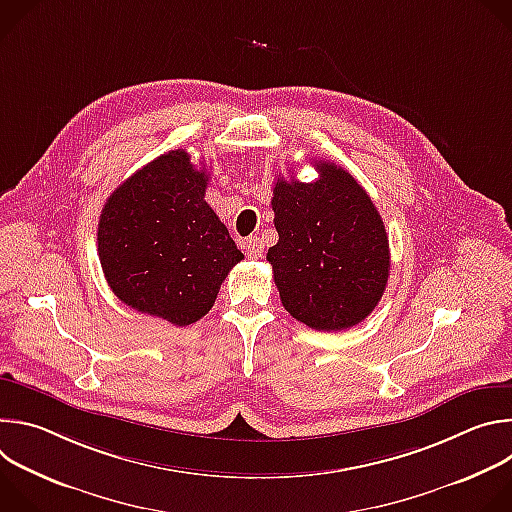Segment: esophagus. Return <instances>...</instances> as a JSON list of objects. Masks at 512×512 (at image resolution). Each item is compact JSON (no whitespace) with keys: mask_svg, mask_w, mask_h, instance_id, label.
Listing matches in <instances>:
<instances>
[{"mask_svg":"<svg viewBox=\"0 0 512 512\" xmlns=\"http://www.w3.org/2000/svg\"><path fill=\"white\" fill-rule=\"evenodd\" d=\"M263 247L265 245H263V241L259 237H249L247 243H245V253H247V257L257 259V257L263 255Z\"/></svg>","mask_w":512,"mask_h":512,"instance_id":"1","label":"esophagus"}]
</instances>
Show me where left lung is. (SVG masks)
Returning a JSON list of instances; mask_svg holds the SVG:
<instances>
[{
    "label": "left lung",
    "instance_id": "1",
    "mask_svg": "<svg viewBox=\"0 0 512 512\" xmlns=\"http://www.w3.org/2000/svg\"><path fill=\"white\" fill-rule=\"evenodd\" d=\"M316 182L277 178L271 208L279 241L267 261L283 308L298 322L340 332L367 318L387 287L391 255L371 196L346 170L318 162Z\"/></svg>",
    "mask_w": 512,
    "mask_h": 512
}]
</instances>
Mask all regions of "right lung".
<instances>
[{
  "label": "right lung",
  "mask_w": 512,
  "mask_h": 512,
  "mask_svg": "<svg viewBox=\"0 0 512 512\" xmlns=\"http://www.w3.org/2000/svg\"><path fill=\"white\" fill-rule=\"evenodd\" d=\"M208 174L184 150L168 152L127 178L99 218V259L113 294L129 308L174 326L214 306L243 259L204 200Z\"/></svg>",
  "instance_id": "1"
}]
</instances>
